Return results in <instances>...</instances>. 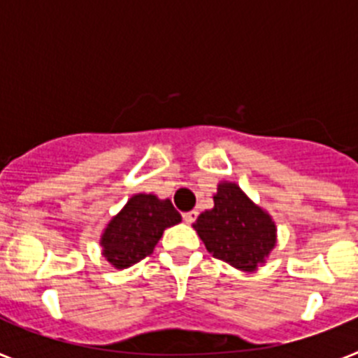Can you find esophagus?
<instances>
[{"label":"esophagus","instance_id":"34e87169","mask_svg":"<svg viewBox=\"0 0 358 358\" xmlns=\"http://www.w3.org/2000/svg\"><path fill=\"white\" fill-rule=\"evenodd\" d=\"M197 211L195 210H192V211H186L185 215H182V218H185V222L186 224H194L195 220H197Z\"/></svg>","mask_w":358,"mask_h":358}]
</instances>
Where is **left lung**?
I'll return each instance as SVG.
<instances>
[{"instance_id": "8db88e82", "label": "left lung", "mask_w": 358, "mask_h": 358, "mask_svg": "<svg viewBox=\"0 0 358 358\" xmlns=\"http://www.w3.org/2000/svg\"><path fill=\"white\" fill-rule=\"evenodd\" d=\"M215 206L199 215L194 227L217 260L255 271L276 243V226L233 182H220Z\"/></svg>"}]
</instances>
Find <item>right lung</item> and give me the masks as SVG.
Masks as SVG:
<instances>
[{
  "instance_id": "add662e5",
  "label": "right lung",
  "mask_w": 358,
  "mask_h": 358,
  "mask_svg": "<svg viewBox=\"0 0 358 358\" xmlns=\"http://www.w3.org/2000/svg\"><path fill=\"white\" fill-rule=\"evenodd\" d=\"M181 222L172 202L138 194L109 222L102 235L103 256L116 268H127L152 255L163 231Z\"/></svg>"
}]
</instances>
